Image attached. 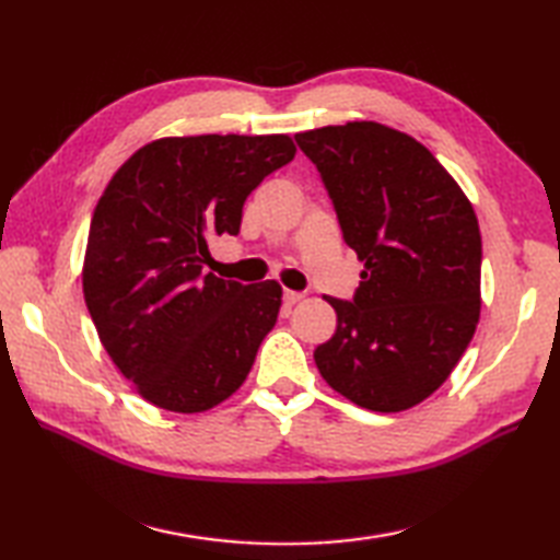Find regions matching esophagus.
<instances>
[{
	"label": "esophagus",
	"instance_id": "1",
	"mask_svg": "<svg viewBox=\"0 0 560 560\" xmlns=\"http://www.w3.org/2000/svg\"><path fill=\"white\" fill-rule=\"evenodd\" d=\"M303 299H305V295L301 291H283V303H287V305H295V303H301Z\"/></svg>",
	"mask_w": 560,
	"mask_h": 560
}]
</instances>
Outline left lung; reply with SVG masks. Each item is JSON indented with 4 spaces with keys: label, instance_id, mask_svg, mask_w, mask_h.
<instances>
[{
    "label": "left lung",
    "instance_id": "left-lung-1",
    "mask_svg": "<svg viewBox=\"0 0 560 560\" xmlns=\"http://www.w3.org/2000/svg\"><path fill=\"white\" fill-rule=\"evenodd\" d=\"M363 261L353 301L325 295L337 331L315 349L331 389L363 409H411L450 377L481 313L471 201L421 141L380 122L295 135Z\"/></svg>",
    "mask_w": 560,
    "mask_h": 560
}]
</instances>
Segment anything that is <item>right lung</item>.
<instances>
[{
	"label": "right lung",
	"instance_id": "1",
	"mask_svg": "<svg viewBox=\"0 0 560 560\" xmlns=\"http://www.w3.org/2000/svg\"><path fill=\"white\" fill-rule=\"evenodd\" d=\"M295 156L289 135L165 137L129 156L93 211L83 299L108 351L153 407L209 411L245 383L281 287L205 273L237 235L247 195Z\"/></svg>",
	"mask_w": 560,
	"mask_h": 560
}]
</instances>
